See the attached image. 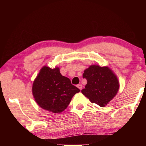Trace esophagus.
Returning a JSON list of instances; mask_svg holds the SVG:
<instances>
[{
	"label": "esophagus",
	"instance_id": "obj_1",
	"mask_svg": "<svg viewBox=\"0 0 146 146\" xmlns=\"http://www.w3.org/2000/svg\"><path fill=\"white\" fill-rule=\"evenodd\" d=\"M77 87H78L80 90H82V88H83V86L82 85H77Z\"/></svg>",
	"mask_w": 146,
	"mask_h": 146
}]
</instances>
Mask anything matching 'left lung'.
Masks as SVG:
<instances>
[{"label":"left lung","instance_id":"obj_1","mask_svg":"<svg viewBox=\"0 0 146 146\" xmlns=\"http://www.w3.org/2000/svg\"><path fill=\"white\" fill-rule=\"evenodd\" d=\"M83 78L87 80L82 93L92 103L104 107L116 95L119 83L115 75L108 67L92 65L84 71Z\"/></svg>","mask_w":146,"mask_h":146}]
</instances>
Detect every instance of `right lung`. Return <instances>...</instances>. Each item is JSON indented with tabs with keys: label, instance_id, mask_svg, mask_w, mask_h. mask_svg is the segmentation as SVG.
Returning a JSON list of instances; mask_svg holds the SVG:
<instances>
[{
	"label": "right lung",
	"instance_id": "1",
	"mask_svg": "<svg viewBox=\"0 0 146 146\" xmlns=\"http://www.w3.org/2000/svg\"><path fill=\"white\" fill-rule=\"evenodd\" d=\"M33 94L36 103L43 109L60 113L66 109L71 98L80 90L70 80L61 75L58 68H41L34 81Z\"/></svg>",
	"mask_w": 146,
	"mask_h": 146
}]
</instances>
